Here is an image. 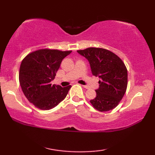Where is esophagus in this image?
Wrapping results in <instances>:
<instances>
[{
	"mask_svg": "<svg viewBox=\"0 0 155 155\" xmlns=\"http://www.w3.org/2000/svg\"><path fill=\"white\" fill-rule=\"evenodd\" d=\"M83 87L84 88H85V89H89V87H88V86H87V85H83Z\"/></svg>",
	"mask_w": 155,
	"mask_h": 155,
	"instance_id": "1",
	"label": "esophagus"
}]
</instances>
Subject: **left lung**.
Wrapping results in <instances>:
<instances>
[{"label": "left lung", "instance_id": "8db88e82", "mask_svg": "<svg viewBox=\"0 0 155 155\" xmlns=\"http://www.w3.org/2000/svg\"><path fill=\"white\" fill-rule=\"evenodd\" d=\"M77 52L90 62L94 76H98L99 88L96 98L91 100V105L104 112L116 107L127 91L128 73L124 63L109 50L90 47Z\"/></svg>", "mask_w": 155, "mask_h": 155}]
</instances>
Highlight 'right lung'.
Returning a JSON list of instances; mask_svg holds the SVG:
<instances>
[{"label": "right lung", "mask_w": 155, "mask_h": 155, "mask_svg": "<svg viewBox=\"0 0 155 155\" xmlns=\"http://www.w3.org/2000/svg\"><path fill=\"white\" fill-rule=\"evenodd\" d=\"M71 51L42 48L28 54L21 63L19 82L26 98L41 110L51 109L61 103L71 88L52 85L63 59Z\"/></svg>", "instance_id": "add662e5"}]
</instances>
